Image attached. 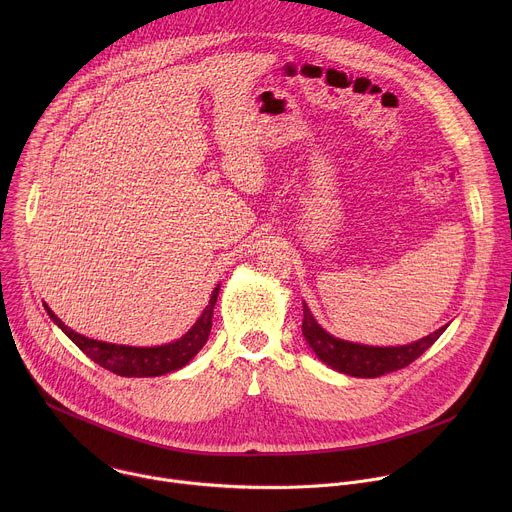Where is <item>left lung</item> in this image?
<instances>
[{
  "instance_id": "1",
  "label": "left lung",
  "mask_w": 512,
  "mask_h": 512,
  "mask_svg": "<svg viewBox=\"0 0 512 512\" xmlns=\"http://www.w3.org/2000/svg\"><path fill=\"white\" fill-rule=\"evenodd\" d=\"M448 324L440 330L423 336L411 344L403 346H369L348 342L342 338L332 336L326 332L310 312L308 304L304 302V320H302V334L306 342L312 346L316 356L328 364L330 369L358 377V379H375L399 369H405L417 356H421L437 338L446 332Z\"/></svg>"
}]
</instances>
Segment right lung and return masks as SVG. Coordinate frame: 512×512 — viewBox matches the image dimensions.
I'll return each mask as SVG.
<instances>
[{
  "mask_svg": "<svg viewBox=\"0 0 512 512\" xmlns=\"http://www.w3.org/2000/svg\"><path fill=\"white\" fill-rule=\"evenodd\" d=\"M218 289L221 285H216L212 289V296L208 306L202 310L200 318L194 322V326L180 336L174 342L162 344V346H127V344H111L103 340H93L87 338L75 330H70L46 304V312L50 320L75 342L91 360H95L99 367L119 375V377H162L168 373H174L186 364L200 352V348L206 344L212 328V312L214 304L218 298Z\"/></svg>",
  "mask_w": 512,
  "mask_h": 512,
  "instance_id": "1",
  "label": "right lung"
}]
</instances>
